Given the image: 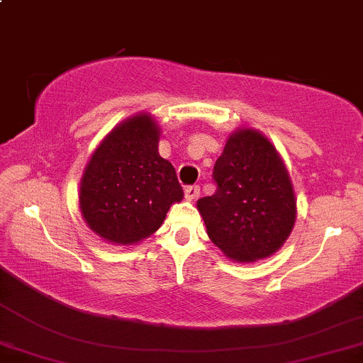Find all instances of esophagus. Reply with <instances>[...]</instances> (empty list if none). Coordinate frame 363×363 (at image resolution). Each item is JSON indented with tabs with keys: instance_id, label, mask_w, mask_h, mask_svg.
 Here are the masks:
<instances>
[{
	"instance_id": "obj_1",
	"label": "esophagus",
	"mask_w": 363,
	"mask_h": 363,
	"mask_svg": "<svg viewBox=\"0 0 363 363\" xmlns=\"http://www.w3.org/2000/svg\"><path fill=\"white\" fill-rule=\"evenodd\" d=\"M200 194V186L199 185H190L185 189V199L186 200H195Z\"/></svg>"
}]
</instances>
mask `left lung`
<instances>
[{
    "label": "left lung",
    "mask_w": 363,
    "mask_h": 363,
    "mask_svg": "<svg viewBox=\"0 0 363 363\" xmlns=\"http://www.w3.org/2000/svg\"><path fill=\"white\" fill-rule=\"evenodd\" d=\"M217 190L196 202L213 244L237 262L272 256L296 222L289 173L256 129L232 133L213 167Z\"/></svg>",
    "instance_id": "8db88e82"
}]
</instances>
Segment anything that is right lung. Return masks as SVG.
I'll return each instance as SVG.
<instances>
[{
	"instance_id": "obj_1",
	"label": "right lung",
	"mask_w": 363,
	"mask_h": 363,
	"mask_svg": "<svg viewBox=\"0 0 363 363\" xmlns=\"http://www.w3.org/2000/svg\"><path fill=\"white\" fill-rule=\"evenodd\" d=\"M158 143L156 121L136 114L107 134L84 169L80 212L107 242L131 245L146 239L183 199L177 172L160 156Z\"/></svg>"
}]
</instances>
